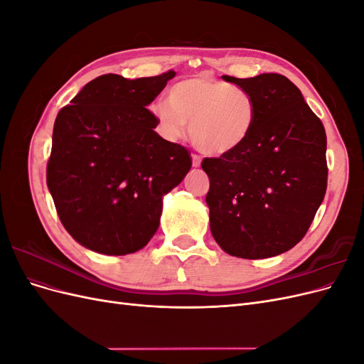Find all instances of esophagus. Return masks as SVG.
Wrapping results in <instances>:
<instances>
[{"instance_id":"34e87169","label":"esophagus","mask_w":364,"mask_h":364,"mask_svg":"<svg viewBox=\"0 0 364 364\" xmlns=\"http://www.w3.org/2000/svg\"><path fill=\"white\" fill-rule=\"evenodd\" d=\"M193 158V167H200V162H202V158L199 155H196V153H193L191 155Z\"/></svg>"}]
</instances>
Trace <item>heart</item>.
<instances>
[{
    "instance_id": "b5f03b06",
    "label": "heart",
    "mask_w": 364,
    "mask_h": 364,
    "mask_svg": "<svg viewBox=\"0 0 364 364\" xmlns=\"http://www.w3.org/2000/svg\"><path fill=\"white\" fill-rule=\"evenodd\" d=\"M167 102L150 107L159 134L168 141H178L190 123L193 146L211 156H226L238 150L257 123L258 109L253 95L209 75L174 83Z\"/></svg>"
}]
</instances>
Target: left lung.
Instances as JSON below:
<instances>
[{
    "label": "left lung",
    "mask_w": 364,
    "mask_h": 364,
    "mask_svg": "<svg viewBox=\"0 0 364 364\" xmlns=\"http://www.w3.org/2000/svg\"><path fill=\"white\" fill-rule=\"evenodd\" d=\"M257 102V123L234 153L205 158L214 240L238 258H270L306 234L328 182L325 127L281 74L222 75Z\"/></svg>",
    "instance_id": "obj_1"
}]
</instances>
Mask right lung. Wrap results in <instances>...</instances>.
<instances>
[{"label": "right lung", "mask_w": 364, "mask_h": 364, "mask_svg": "<svg viewBox=\"0 0 364 364\" xmlns=\"http://www.w3.org/2000/svg\"><path fill=\"white\" fill-rule=\"evenodd\" d=\"M174 75L105 74L59 111L47 185L63 228L82 246L105 255L144 247L159 228L162 196L190 171V150L159 136L147 109Z\"/></svg>", "instance_id": "right-lung-1"}]
</instances>
